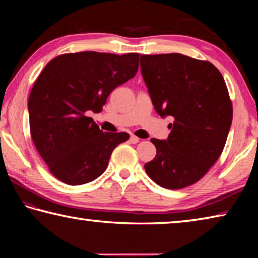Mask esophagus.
<instances>
[{"mask_svg": "<svg viewBox=\"0 0 258 258\" xmlns=\"http://www.w3.org/2000/svg\"><path fill=\"white\" fill-rule=\"evenodd\" d=\"M130 141L132 143H138V142H140V139L138 137H135V135H131Z\"/></svg>", "mask_w": 258, "mask_h": 258, "instance_id": "esophagus-1", "label": "esophagus"}]
</instances>
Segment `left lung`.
<instances>
[{"label":"left lung","instance_id":"8db88e82","mask_svg":"<svg viewBox=\"0 0 258 258\" xmlns=\"http://www.w3.org/2000/svg\"><path fill=\"white\" fill-rule=\"evenodd\" d=\"M140 63L156 111L174 118L167 140L151 139L157 155L146 172L165 189L189 186L224 149L233 115L224 78L209 61L181 53L142 54Z\"/></svg>","mask_w":258,"mask_h":258}]
</instances>
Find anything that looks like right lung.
I'll list each match as a JSON object with an SVG mask.
<instances>
[{"label":"right lung","mask_w":258,"mask_h":258,"mask_svg":"<svg viewBox=\"0 0 258 258\" xmlns=\"http://www.w3.org/2000/svg\"><path fill=\"white\" fill-rule=\"evenodd\" d=\"M139 53L85 51L55 56L43 69L28 99L33 142L49 171L69 185L85 184L106 171L126 132H102L89 117L109 94L135 76Z\"/></svg>","instance_id":"add662e5"}]
</instances>
